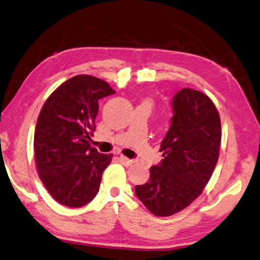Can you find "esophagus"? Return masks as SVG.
<instances>
[{"label":"esophagus","mask_w":260,"mask_h":260,"mask_svg":"<svg viewBox=\"0 0 260 260\" xmlns=\"http://www.w3.org/2000/svg\"><path fill=\"white\" fill-rule=\"evenodd\" d=\"M119 159H120V162L123 164V166H126V167H129V166H132V164L134 163L133 159L127 158V157H125V156H120V157H119Z\"/></svg>","instance_id":"esophagus-1"}]
</instances>
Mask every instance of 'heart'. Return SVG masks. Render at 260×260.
Listing matches in <instances>:
<instances>
[{"label": "heart", "mask_w": 260, "mask_h": 260, "mask_svg": "<svg viewBox=\"0 0 260 260\" xmlns=\"http://www.w3.org/2000/svg\"><path fill=\"white\" fill-rule=\"evenodd\" d=\"M147 103H148V102H147Z\"/></svg>", "instance_id": "heart-1"}]
</instances>
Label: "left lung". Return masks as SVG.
<instances>
[{"instance_id": "1", "label": "left lung", "mask_w": 260, "mask_h": 260, "mask_svg": "<svg viewBox=\"0 0 260 260\" xmlns=\"http://www.w3.org/2000/svg\"><path fill=\"white\" fill-rule=\"evenodd\" d=\"M174 117L160 142L163 159L150 168L135 194L156 216H170L193 203L211 179L219 159L221 120L204 92L182 89L172 100Z\"/></svg>"}]
</instances>
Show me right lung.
<instances>
[{
  "instance_id": "add662e5",
  "label": "right lung",
  "mask_w": 260,
  "mask_h": 260,
  "mask_svg": "<svg viewBox=\"0 0 260 260\" xmlns=\"http://www.w3.org/2000/svg\"><path fill=\"white\" fill-rule=\"evenodd\" d=\"M115 91L90 75L69 78L51 93L37 120L34 149L39 178L57 203L82 207L100 191L112 154L90 146L98 101Z\"/></svg>"
}]
</instances>
